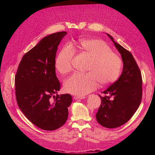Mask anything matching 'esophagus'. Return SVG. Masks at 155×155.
Segmentation results:
<instances>
[{
    "label": "esophagus",
    "instance_id": "esophagus-1",
    "mask_svg": "<svg viewBox=\"0 0 155 155\" xmlns=\"http://www.w3.org/2000/svg\"><path fill=\"white\" fill-rule=\"evenodd\" d=\"M85 97V96H74V100H82V99H84Z\"/></svg>",
    "mask_w": 155,
    "mask_h": 155
}]
</instances>
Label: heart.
Wrapping results in <instances>:
<instances>
[{
    "mask_svg": "<svg viewBox=\"0 0 155 155\" xmlns=\"http://www.w3.org/2000/svg\"><path fill=\"white\" fill-rule=\"evenodd\" d=\"M73 48L91 58L87 73H75L64 83L66 92L77 96H84L93 91L100 82L107 85L118 79L122 67L119 55L112 52L105 41L87 38L79 40ZM74 50L71 46L65 45L55 59V67L61 74H67L72 68Z\"/></svg>",
    "mask_w": 155,
    "mask_h": 155,
    "instance_id": "heart-1",
    "label": "heart"
}]
</instances>
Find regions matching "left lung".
<instances>
[{"mask_svg": "<svg viewBox=\"0 0 155 155\" xmlns=\"http://www.w3.org/2000/svg\"><path fill=\"white\" fill-rule=\"evenodd\" d=\"M107 34L121 54L124 67L118 80L102 92L105 96H100L101 104L96 117L101 125L112 129L127 122L138 109L142 97V78L133 55Z\"/></svg>", "mask_w": 155, "mask_h": 155, "instance_id": "8db88e82", "label": "left lung"}]
</instances>
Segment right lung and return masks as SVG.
<instances>
[{
	"label": "right lung",
	"mask_w": 155,
	"mask_h": 155,
	"mask_svg": "<svg viewBox=\"0 0 155 155\" xmlns=\"http://www.w3.org/2000/svg\"><path fill=\"white\" fill-rule=\"evenodd\" d=\"M67 34L57 32L42 39L23 56L15 78L18 107L32 124L46 130L64 124L72 100L69 94L54 95L61 87L55 75L56 52ZM51 97L54 102H51Z\"/></svg>",
	"instance_id": "add662e5"
}]
</instances>
